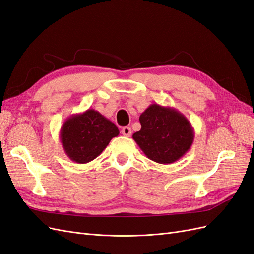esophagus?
<instances>
[{"label":"esophagus","mask_w":254,"mask_h":254,"mask_svg":"<svg viewBox=\"0 0 254 254\" xmlns=\"http://www.w3.org/2000/svg\"><path fill=\"white\" fill-rule=\"evenodd\" d=\"M131 128L130 127H124L122 129V134L125 135V136H130L131 135Z\"/></svg>","instance_id":"obj_1"}]
</instances>
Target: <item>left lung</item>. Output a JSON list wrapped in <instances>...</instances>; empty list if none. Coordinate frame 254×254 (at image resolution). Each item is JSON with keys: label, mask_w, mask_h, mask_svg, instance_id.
<instances>
[{"label": "left lung", "mask_w": 254, "mask_h": 254, "mask_svg": "<svg viewBox=\"0 0 254 254\" xmlns=\"http://www.w3.org/2000/svg\"><path fill=\"white\" fill-rule=\"evenodd\" d=\"M141 130L132 137L148 159L171 164L190 150L195 132L190 121L173 107L151 104L140 115Z\"/></svg>", "instance_id": "8db88e82"}]
</instances>
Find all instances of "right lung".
Returning <instances> with one entry per match:
<instances>
[{
    "label": "right lung",
    "instance_id": "obj_1",
    "mask_svg": "<svg viewBox=\"0 0 254 254\" xmlns=\"http://www.w3.org/2000/svg\"><path fill=\"white\" fill-rule=\"evenodd\" d=\"M119 128L114 123L94 109L72 114L60 128V142L65 155L73 162L84 164L97 158L118 136Z\"/></svg>",
    "mask_w": 254,
    "mask_h": 254
}]
</instances>
